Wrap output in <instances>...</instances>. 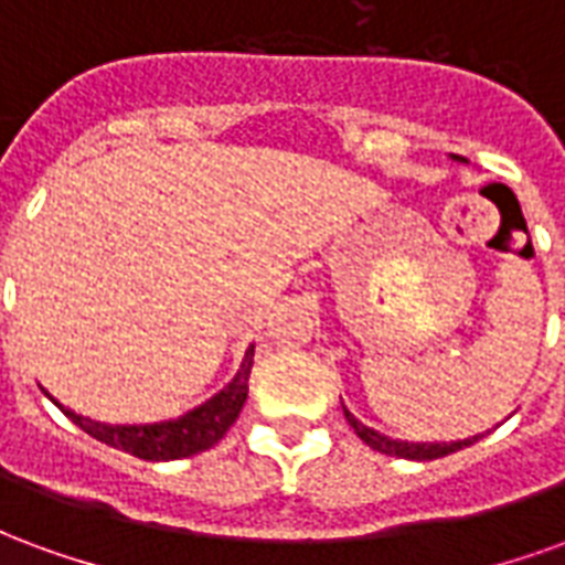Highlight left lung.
<instances>
[{"label":"left lung","mask_w":565,"mask_h":565,"mask_svg":"<svg viewBox=\"0 0 565 565\" xmlns=\"http://www.w3.org/2000/svg\"><path fill=\"white\" fill-rule=\"evenodd\" d=\"M454 160H460V157H454ZM344 417H348V424L354 426V433L366 441L369 448L391 454V457H403V460H436V457H448L454 450L469 448V445L478 441V436L457 438V441H403V438H391L379 433V429H372V426L360 424L348 408H344Z\"/></svg>","instance_id":"left-lung-1"}]
</instances>
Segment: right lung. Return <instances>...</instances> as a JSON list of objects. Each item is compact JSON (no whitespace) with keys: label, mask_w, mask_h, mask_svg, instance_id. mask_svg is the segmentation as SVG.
Here are the masks:
<instances>
[{"label":"right lung","mask_w":565,"mask_h":565,"mask_svg":"<svg viewBox=\"0 0 565 565\" xmlns=\"http://www.w3.org/2000/svg\"><path fill=\"white\" fill-rule=\"evenodd\" d=\"M250 366H254V344L245 351V360H242V369L235 372V379L221 393H214L209 403H202L193 412L174 417V420H160V424H99V420L68 412L66 405H56L87 436L99 438L111 448L127 450L139 460H181V457H193L199 450H209L226 436V429L235 424V417L247 399Z\"/></svg>","instance_id":"obj_1"}]
</instances>
